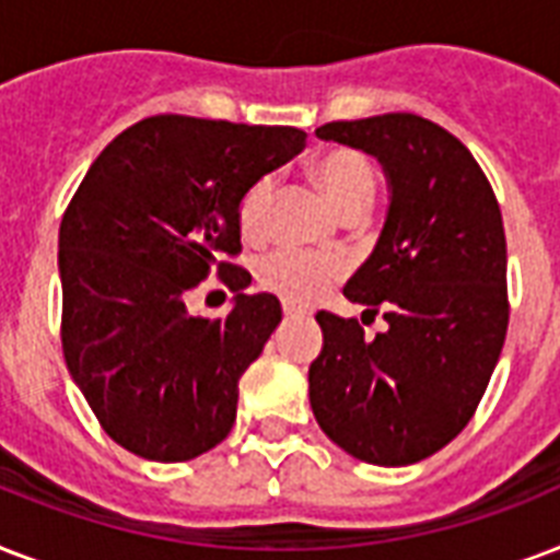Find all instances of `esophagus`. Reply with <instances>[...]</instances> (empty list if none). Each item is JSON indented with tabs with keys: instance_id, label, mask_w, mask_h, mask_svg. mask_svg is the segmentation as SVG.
Here are the masks:
<instances>
[{
	"instance_id": "esophagus-1",
	"label": "esophagus",
	"mask_w": 560,
	"mask_h": 560,
	"mask_svg": "<svg viewBox=\"0 0 560 560\" xmlns=\"http://www.w3.org/2000/svg\"><path fill=\"white\" fill-rule=\"evenodd\" d=\"M281 311H284V316H288V319H296V316H305V311H302V307L288 305V302H284V305H281Z\"/></svg>"
}]
</instances>
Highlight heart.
Listing matches in <instances>:
<instances>
[{
    "mask_svg": "<svg viewBox=\"0 0 560 560\" xmlns=\"http://www.w3.org/2000/svg\"><path fill=\"white\" fill-rule=\"evenodd\" d=\"M311 177L331 202L334 211L346 220L360 218L374 202L377 194V171L366 153L354 148H334L311 165ZM272 202V179H255L237 202V229L246 241H258L267 232ZM342 267L334 258L296 253V249H276L264 255L255 267V279L264 290H270L290 305H307L340 279Z\"/></svg>",
    "mask_w": 560,
    "mask_h": 560,
    "instance_id": "b5f03b06",
    "label": "heart"
}]
</instances>
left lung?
Instances as JSON below:
<instances>
[{"mask_svg": "<svg viewBox=\"0 0 560 560\" xmlns=\"http://www.w3.org/2000/svg\"><path fill=\"white\" fill-rule=\"evenodd\" d=\"M325 142L369 153L389 183L372 255L342 288L383 311L386 331L316 314L323 351L307 369L323 433L369 465H412L465 430L509 328L505 232L494 188L447 133L412 113L331 121Z\"/></svg>", "mask_w": 560, "mask_h": 560, "instance_id": "8db88e82", "label": "left lung"}]
</instances>
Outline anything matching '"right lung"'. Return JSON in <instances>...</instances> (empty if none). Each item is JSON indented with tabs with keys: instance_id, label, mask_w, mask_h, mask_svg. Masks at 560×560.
Instances as JSON below:
<instances>
[{
	"instance_id": "right-lung-1",
	"label": "right lung",
	"mask_w": 560,
	"mask_h": 560,
	"mask_svg": "<svg viewBox=\"0 0 560 560\" xmlns=\"http://www.w3.org/2000/svg\"><path fill=\"white\" fill-rule=\"evenodd\" d=\"M296 127L151 116L101 151L60 223L66 366L125 451L186 462L235 424L237 381L281 323L246 296L237 202L305 148ZM237 292L223 320L187 314L208 272Z\"/></svg>"
}]
</instances>
